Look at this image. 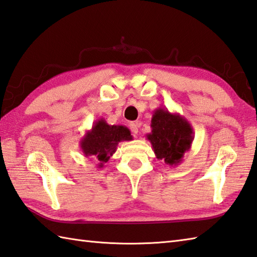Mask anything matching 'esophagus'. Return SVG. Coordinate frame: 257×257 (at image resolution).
<instances>
[{
  "instance_id": "obj_1",
  "label": "esophagus",
  "mask_w": 257,
  "mask_h": 257,
  "mask_svg": "<svg viewBox=\"0 0 257 257\" xmlns=\"http://www.w3.org/2000/svg\"><path fill=\"white\" fill-rule=\"evenodd\" d=\"M139 126H140L139 123H131V124H130L131 131H132V133H133L134 135H136V134L139 133Z\"/></svg>"
}]
</instances>
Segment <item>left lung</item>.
Instances as JSON below:
<instances>
[{"mask_svg":"<svg viewBox=\"0 0 257 257\" xmlns=\"http://www.w3.org/2000/svg\"><path fill=\"white\" fill-rule=\"evenodd\" d=\"M152 132L146 134L158 160L169 166L180 165L191 149L194 133L191 124L179 113L156 108L151 121Z\"/></svg>","mask_w":257,"mask_h":257,"instance_id":"1","label":"left lung"}]
</instances>
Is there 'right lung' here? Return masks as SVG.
Instances as JSON below:
<instances>
[{
  "label": "right lung",
  "mask_w": 257,
  "mask_h": 257,
  "mask_svg": "<svg viewBox=\"0 0 257 257\" xmlns=\"http://www.w3.org/2000/svg\"><path fill=\"white\" fill-rule=\"evenodd\" d=\"M130 130L123 125H108L104 118H99L93 123L80 141L81 150L85 158L94 156L98 161V169L116 152L117 145L122 141H132Z\"/></svg>",
  "instance_id": "right-lung-1"
}]
</instances>
